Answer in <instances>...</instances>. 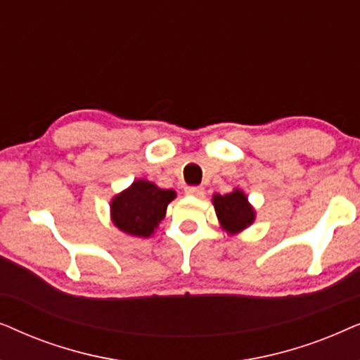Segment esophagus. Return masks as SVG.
<instances>
[{
  "mask_svg": "<svg viewBox=\"0 0 360 360\" xmlns=\"http://www.w3.org/2000/svg\"><path fill=\"white\" fill-rule=\"evenodd\" d=\"M186 194H188V195H194V198H202V195H204V189L199 188V186H193V188L186 189Z\"/></svg>",
  "mask_w": 360,
  "mask_h": 360,
  "instance_id": "esophagus-1",
  "label": "esophagus"
}]
</instances>
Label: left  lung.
Masks as SVG:
<instances>
[{
    "label": "left lung",
    "mask_w": 360,
    "mask_h": 360,
    "mask_svg": "<svg viewBox=\"0 0 360 360\" xmlns=\"http://www.w3.org/2000/svg\"><path fill=\"white\" fill-rule=\"evenodd\" d=\"M212 204L217 214L220 229L227 236H237L255 222V207L248 202L247 194L236 188L229 194H214Z\"/></svg>",
    "instance_id": "8db88e82"
}]
</instances>
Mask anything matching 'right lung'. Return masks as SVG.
<instances>
[{"mask_svg": "<svg viewBox=\"0 0 360 360\" xmlns=\"http://www.w3.org/2000/svg\"><path fill=\"white\" fill-rule=\"evenodd\" d=\"M174 198L176 191L136 179L110 200V219L127 236L151 237L166 217L167 204Z\"/></svg>", "mask_w": 360, "mask_h": 360, "instance_id": "1", "label": "right lung"}]
</instances>
